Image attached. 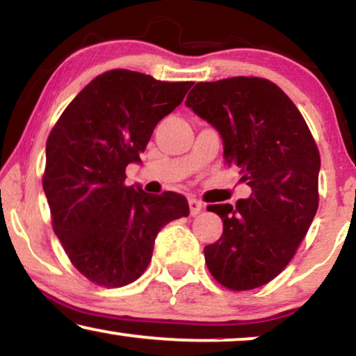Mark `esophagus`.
<instances>
[{"label": "esophagus", "instance_id": "34e87169", "mask_svg": "<svg viewBox=\"0 0 356 356\" xmlns=\"http://www.w3.org/2000/svg\"><path fill=\"white\" fill-rule=\"evenodd\" d=\"M189 209H191V216H197L199 212H202L204 204L197 199H189Z\"/></svg>", "mask_w": 356, "mask_h": 356}]
</instances>
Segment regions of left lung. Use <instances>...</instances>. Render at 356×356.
Here are the masks:
<instances>
[{"mask_svg":"<svg viewBox=\"0 0 356 356\" xmlns=\"http://www.w3.org/2000/svg\"><path fill=\"white\" fill-rule=\"evenodd\" d=\"M186 106L219 132L227 165L241 167L247 199L209 205L224 222L204 248L219 284L252 290L289 265L318 209L320 154L300 111L260 78L197 83Z\"/></svg>","mask_w":356,"mask_h":356,"instance_id":"1","label":"left lung"}]
</instances>
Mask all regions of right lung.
Listing matches in <instances>:
<instances>
[{"label":"right lung","instance_id":"right-lung-1","mask_svg":"<svg viewBox=\"0 0 356 356\" xmlns=\"http://www.w3.org/2000/svg\"><path fill=\"white\" fill-rule=\"evenodd\" d=\"M191 86L108 71L86 86L51 131L42 189L53 229L72 265L94 284L137 280L162 227L189 216L184 195L147 194L124 181L126 167L140 162L154 127Z\"/></svg>","mask_w":356,"mask_h":356}]
</instances>
